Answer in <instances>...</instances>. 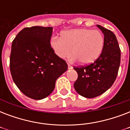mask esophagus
I'll list each match as a JSON object with an SVG mask.
<instances>
[{
    "instance_id": "esophagus-1",
    "label": "esophagus",
    "mask_w": 130,
    "mask_h": 130,
    "mask_svg": "<svg viewBox=\"0 0 130 130\" xmlns=\"http://www.w3.org/2000/svg\"><path fill=\"white\" fill-rule=\"evenodd\" d=\"M73 68V66L71 65H70V64H68V69H71Z\"/></svg>"
}]
</instances>
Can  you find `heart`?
<instances>
[{"label":"heart","mask_w":130,"mask_h":130,"mask_svg":"<svg viewBox=\"0 0 130 130\" xmlns=\"http://www.w3.org/2000/svg\"><path fill=\"white\" fill-rule=\"evenodd\" d=\"M105 43L104 36L96 29L86 28L63 31L61 38L53 37L50 45L54 53L60 59H66L74 55L82 64H90L101 55Z\"/></svg>","instance_id":"1"}]
</instances>
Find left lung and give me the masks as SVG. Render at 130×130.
Masks as SVG:
<instances>
[{"label":"left lung","instance_id":"obj_1","mask_svg":"<svg viewBox=\"0 0 130 130\" xmlns=\"http://www.w3.org/2000/svg\"><path fill=\"white\" fill-rule=\"evenodd\" d=\"M97 27L105 36L101 55L88 65L73 67L78 75L74 88L79 95L88 99L98 96L111 88L117 76L121 61V50L115 34L103 26Z\"/></svg>","mask_w":130,"mask_h":130}]
</instances>
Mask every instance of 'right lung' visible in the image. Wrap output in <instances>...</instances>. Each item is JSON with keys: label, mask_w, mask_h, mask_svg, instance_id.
Segmentation results:
<instances>
[{"label": "right lung", "mask_w": 130, "mask_h": 130, "mask_svg": "<svg viewBox=\"0 0 130 130\" xmlns=\"http://www.w3.org/2000/svg\"><path fill=\"white\" fill-rule=\"evenodd\" d=\"M53 27H25L11 46L10 71L18 88L25 96L41 100L53 91L56 80L68 66L50 45Z\"/></svg>", "instance_id": "add662e5"}]
</instances>
